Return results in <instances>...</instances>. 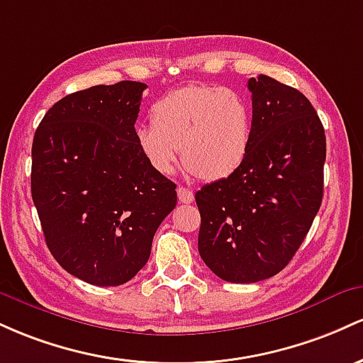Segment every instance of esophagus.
I'll use <instances>...</instances> for the list:
<instances>
[{"mask_svg": "<svg viewBox=\"0 0 363 363\" xmlns=\"http://www.w3.org/2000/svg\"><path fill=\"white\" fill-rule=\"evenodd\" d=\"M177 194H178V201H180L182 203L194 202V192L190 189H185V186H178Z\"/></svg>", "mask_w": 363, "mask_h": 363, "instance_id": "1", "label": "esophagus"}]
</instances>
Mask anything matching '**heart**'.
<instances>
[{"instance_id": "heart-1", "label": "heart", "mask_w": 363, "mask_h": 363, "mask_svg": "<svg viewBox=\"0 0 363 363\" xmlns=\"http://www.w3.org/2000/svg\"><path fill=\"white\" fill-rule=\"evenodd\" d=\"M137 145L154 171L169 174L182 162L202 180H225L247 160L252 111L247 99L221 85H189L150 108V125L135 132Z\"/></svg>"}]
</instances>
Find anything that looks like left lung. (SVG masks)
Wrapping results in <instances>:
<instances>
[{
	"mask_svg": "<svg viewBox=\"0 0 363 363\" xmlns=\"http://www.w3.org/2000/svg\"><path fill=\"white\" fill-rule=\"evenodd\" d=\"M247 160L197 194L199 254L218 278L257 283L288 266L323 202L325 135L311 101L267 75L248 80Z\"/></svg>",
	"mask_w": 363,
	"mask_h": 363,
	"instance_id": "8db88e82",
	"label": "left lung"
}]
</instances>
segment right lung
<instances>
[{
  "mask_svg": "<svg viewBox=\"0 0 363 363\" xmlns=\"http://www.w3.org/2000/svg\"><path fill=\"white\" fill-rule=\"evenodd\" d=\"M145 87L123 80L68 94L32 142V201L46 245L65 271L96 286L132 279L177 206V185L137 145Z\"/></svg>",
  "mask_w": 363,
  "mask_h": 363,
  "instance_id": "obj_1",
  "label": "right lung"
}]
</instances>
